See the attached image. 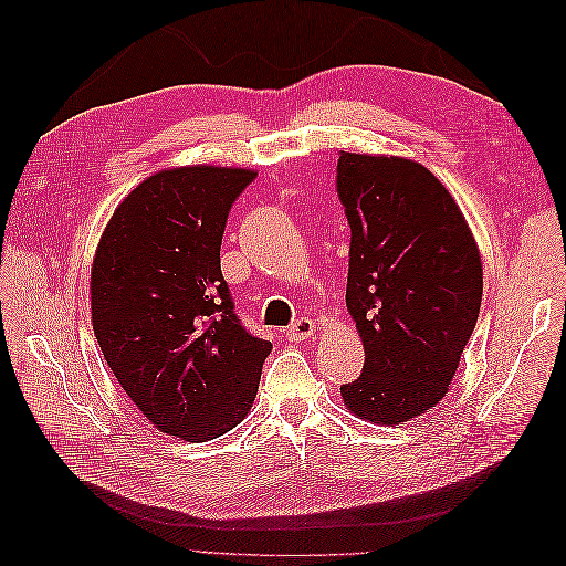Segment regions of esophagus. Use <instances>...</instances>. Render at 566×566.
Instances as JSON below:
<instances>
[{"label":"esophagus","mask_w":566,"mask_h":566,"mask_svg":"<svg viewBox=\"0 0 566 566\" xmlns=\"http://www.w3.org/2000/svg\"><path fill=\"white\" fill-rule=\"evenodd\" d=\"M314 335V321L310 316H302L297 318L290 328L285 331V337L290 342H302V339H310Z\"/></svg>","instance_id":"esophagus-1"}]
</instances>
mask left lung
<instances>
[{
  "label": "left lung",
  "instance_id": "obj_1",
  "mask_svg": "<svg viewBox=\"0 0 566 566\" xmlns=\"http://www.w3.org/2000/svg\"><path fill=\"white\" fill-rule=\"evenodd\" d=\"M337 196L352 229L347 310L366 349L339 391L356 418L399 424L447 397L482 306V260L420 163L339 150Z\"/></svg>",
  "mask_w": 566,
  "mask_h": 566
}]
</instances>
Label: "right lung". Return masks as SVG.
Segmentation results:
<instances>
[{
    "label": "right lung",
    "instance_id": "1",
    "mask_svg": "<svg viewBox=\"0 0 566 566\" xmlns=\"http://www.w3.org/2000/svg\"><path fill=\"white\" fill-rule=\"evenodd\" d=\"M250 169H165L119 202L92 266L106 361L160 432L210 441L245 418L271 342L233 312L219 248Z\"/></svg>",
    "mask_w": 566,
    "mask_h": 566
}]
</instances>
